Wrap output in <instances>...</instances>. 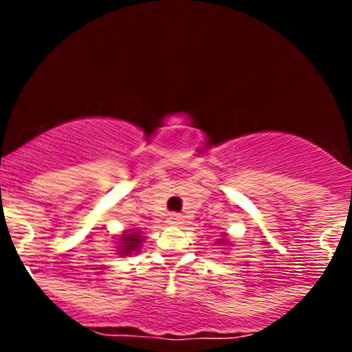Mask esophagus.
<instances>
[{
	"label": "esophagus",
	"mask_w": 352,
	"mask_h": 352,
	"mask_svg": "<svg viewBox=\"0 0 352 352\" xmlns=\"http://www.w3.org/2000/svg\"><path fill=\"white\" fill-rule=\"evenodd\" d=\"M167 222H169L170 226H182L183 217L179 213H170L169 219H167Z\"/></svg>",
	"instance_id": "34e87169"
}]
</instances>
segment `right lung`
I'll use <instances>...</instances> for the list:
<instances>
[{
	"instance_id": "right-lung-1",
	"label": "right lung",
	"mask_w": 352,
	"mask_h": 352,
	"mask_svg": "<svg viewBox=\"0 0 352 352\" xmlns=\"http://www.w3.org/2000/svg\"><path fill=\"white\" fill-rule=\"evenodd\" d=\"M141 241H142L141 232H133V231L126 232V234H123L120 238V243H121L120 254H126V256H129V254H132L133 250H138Z\"/></svg>"
}]
</instances>
